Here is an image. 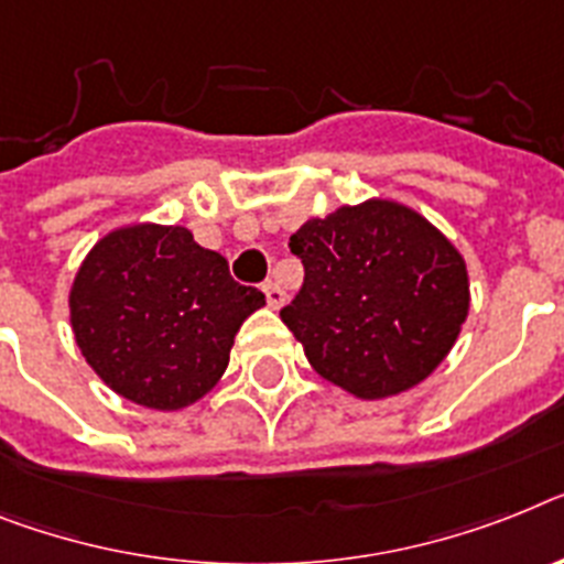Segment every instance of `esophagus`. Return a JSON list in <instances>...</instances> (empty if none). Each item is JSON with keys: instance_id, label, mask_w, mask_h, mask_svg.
Here are the masks:
<instances>
[{"instance_id": "1", "label": "esophagus", "mask_w": 564, "mask_h": 564, "mask_svg": "<svg viewBox=\"0 0 564 564\" xmlns=\"http://www.w3.org/2000/svg\"><path fill=\"white\" fill-rule=\"evenodd\" d=\"M263 295H267V304L272 306V310H281V306L286 304V292L281 290V283L278 281L263 283Z\"/></svg>"}]
</instances>
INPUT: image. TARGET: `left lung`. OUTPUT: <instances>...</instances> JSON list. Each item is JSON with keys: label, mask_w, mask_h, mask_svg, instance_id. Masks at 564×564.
<instances>
[{"label": "left lung", "mask_w": 564, "mask_h": 564, "mask_svg": "<svg viewBox=\"0 0 564 564\" xmlns=\"http://www.w3.org/2000/svg\"><path fill=\"white\" fill-rule=\"evenodd\" d=\"M304 286L281 321L312 370L361 401L419 387L470 312L467 263L424 215L387 197L310 217L290 238Z\"/></svg>", "instance_id": "left-lung-1"}]
</instances>
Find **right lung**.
Masks as SVG:
<instances>
[{"instance_id":"1","label":"right lung","mask_w":564,"mask_h":564,"mask_svg":"<svg viewBox=\"0 0 564 564\" xmlns=\"http://www.w3.org/2000/svg\"><path fill=\"white\" fill-rule=\"evenodd\" d=\"M263 292L231 281L220 252L186 226L129 224L88 249L68 290L85 364L131 404L177 413L224 378Z\"/></svg>"}]
</instances>
